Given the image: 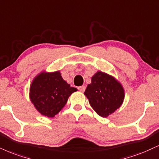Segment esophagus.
<instances>
[{
    "instance_id": "1",
    "label": "esophagus",
    "mask_w": 159,
    "mask_h": 159,
    "mask_svg": "<svg viewBox=\"0 0 159 159\" xmlns=\"http://www.w3.org/2000/svg\"><path fill=\"white\" fill-rule=\"evenodd\" d=\"M85 89H86V87H84V86H81V87H78V90H79L80 92H81V93H84V92L85 91Z\"/></svg>"
}]
</instances>
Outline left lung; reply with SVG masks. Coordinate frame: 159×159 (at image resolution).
Masks as SVG:
<instances>
[{
	"label": "left lung",
	"instance_id": "obj_1",
	"mask_svg": "<svg viewBox=\"0 0 159 159\" xmlns=\"http://www.w3.org/2000/svg\"><path fill=\"white\" fill-rule=\"evenodd\" d=\"M84 95L89 104L101 117H107L121 106L124 90L121 84L110 75L97 72L92 77Z\"/></svg>",
	"mask_w": 159,
	"mask_h": 159
}]
</instances>
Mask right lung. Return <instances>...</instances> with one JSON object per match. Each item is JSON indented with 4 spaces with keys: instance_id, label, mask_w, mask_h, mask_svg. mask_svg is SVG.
<instances>
[{
    "instance_id": "obj_1",
    "label": "right lung",
    "mask_w": 159,
    "mask_h": 159,
    "mask_svg": "<svg viewBox=\"0 0 159 159\" xmlns=\"http://www.w3.org/2000/svg\"><path fill=\"white\" fill-rule=\"evenodd\" d=\"M77 89L63 79L60 72H42L32 81L30 98L36 110L43 116L54 117Z\"/></svg>"
}]
</instances>
